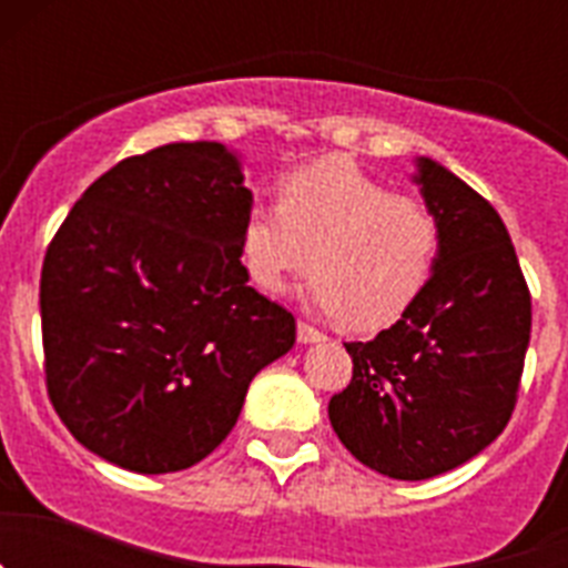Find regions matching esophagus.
Instances as JSON below:
<instances>
[{"label": "esophagus", "instance_id": "obj_1", "mask_svg": "<svg viewBox=\"0 0 568 568\" xmlns=\"http://www.w3.org/2000/svg\"><path fill=\"white\" fill-rule=\"evenodd\" d=\"M327 335L321 333V329H315L313 324H307V321H298V341L301 344H315V341H324Z\"/></svg>", "mask_w": 568, "mask_h": 568}]
</instances>
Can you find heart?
Here are the masks:
<instances>
[{
	"mask_svg": "<svg viewBox=\"0 0 568 568\" xmlns=\"http://www.w3.org/2000/svg\"><path fill=\"white\" fill-rule=\"evenodd\" d=\"M438 253L435 210L346 155L284 175L278 207L255 204L241 222V261L255 287L278 295L315 264V304L346 313L355 329L398 321L433 278Z\"/></svg>",
	"mask_w": 568,
	"mask_h": 568,
	"instance_id": "heart-1",
	"label": "heart"
}]
</instances>
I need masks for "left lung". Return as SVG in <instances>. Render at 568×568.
<instances>
[{"label": "left lung", "instance_id": "1", "mask_svg": "<svg viewBox=\"0 0 568 568\" xmlns=\"http://www.w3.org/2000/svg\"><path fill=\"white\" fill-rule=\"evenodd\" d=\"M415 182L440 224L433 278L393 327L344 344L353 378L329 398L341 444L395 480L444 475L504 433L531 333L498 210L433 159H418Z\"/></svg>", "mask_w": 568, "mask_h": 568}]
</instances>
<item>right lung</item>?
I'll list each match as a JSON object with an SVG mask.
<instances>
[{"label":"right lung","mask_w":568,"mask_h":568,"mask_svg":"<svg viewBox=\"0 0 568 568\" xmlns=\"http://www.w3.org/2000/svg\"><path fill=\"white\" fill-rule=\"evenodd\" d=\"M250 207L224 144L175 142L99 175L57 230L39 284L44 384L90 453L139 475L187 469L290 353L293 313L241 264Z\"/></svg>","instance_id":"right-lung-1"}]
</instances>
